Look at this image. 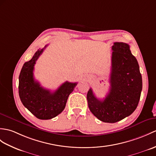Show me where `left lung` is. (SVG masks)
Segmentation results:
<instances>
[{"mask_svg": "<svg viewBox=\"0 0 156 156\" xmlns=\"http://www.w3.org/2000/svg\"><path fill=\"white\" fill-rule=\"evenodd\" d=\"M110 88L104 100L97 98L90 88L87 100L90 110L104 122L115 123L131 115L138 105L142 78L138 62L124 42L112 46Z\"/></svg>", "mask_w": 156, "mask_h": 156, "instance_id": "left-lung-1", "label": "left lung"}]
</instances>
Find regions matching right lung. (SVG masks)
Returning a JSON list of instances; mask_svg holds the SVG:
<instances>
[{"mask_svg": "<svg viewBox=\"0 0 156 156\" xmlns=\"http://www.w3.org/2000/svg\"><path fill=\"white\" fill-rule=\"evenodd\" d=\"M47 46L38 49L30 60L26 62L19 75V93L22 103L36 117L50 119L64 110L68 96L77 83H63L54 92L43 88L34 78V67L37 59Z\"/></svg>", "mask_w": 156, "mask_h": 156, "instance_id": "right-lung-1", "label": "right lung"}]
</instances>
